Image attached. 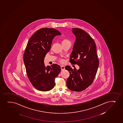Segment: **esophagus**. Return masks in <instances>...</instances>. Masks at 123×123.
Instances as JSON below:
<instances>
[{
    "label": "esophagus",
    "instance_id": "obj_1",
    "mask_svg": "<svg viewBox=\"0 0 123 123\" xmlns=\"http://www.w3.org/2000/svg\"><path fill=\"white\" fill-rule=\"evenodd\" d=\"M61 70L64 71L65 69V66L64 65H61Z\"/></svg>",
    "mask_w": 123,
    "mask_h": 123
}]
</instances>
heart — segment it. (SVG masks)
<instances>
[{"instance_id": "obj_1", "label": "heart", "mask_w": 123, "mask_h": 123, "mask_svg": "<svg viewBox=\"0 0 123 123\" xmlns=\"http://www.w3.org/2000/svg\"><path fill=\"white\" fill-rule=\"evenodd\" d=\"M70 43L69 41L68 40V39H62V44H64V43ZM60 62H63V60H60Z\"/></svg>"}]
</instances>
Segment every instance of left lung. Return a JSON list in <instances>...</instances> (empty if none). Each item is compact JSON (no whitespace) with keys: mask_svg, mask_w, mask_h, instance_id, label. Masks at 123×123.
Instances as JSON below:
<instances>
[{"mask_svg":"<svg viewBox=\"0 0 123 123\" xmlns=\"http://www.w3.org/2000/svg\"><path fill=\"white\" fill-rule=\"evenodd\" d=\"M76 37L70 57L72 64H77L80 68L72 69L67 65L65 69L69 72L67 86L72 91H81L92 84L97 72L99 62L95 42L90 35L82 29L72 28Z\"/></svg>","mask_w":123,"mask_h":123,"instance_id":"1","label":"left lung"}]
</instances>
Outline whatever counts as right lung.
I'll return each instance as SVG.
<instances>
[{
	"mask_svg": "<svg viewBox=\"0 0 123 123\" xmlns=\"http://www.w3.org/2000/svg\"><path fill=\"white\" fill-rule=\"evenodd\" d=\"M61 32L54 28L39 29L28 40L23 55L28 78L32 85L40 91H49L55 86V79L61 71L56 64L46 67L44 59L49 52L52 40Z\"/></svg>",
	"mask_w": 123,
	"mask_h": 123,
	"instance_id": "obj_1",
	"label": "right lung"
}]
</instances>
